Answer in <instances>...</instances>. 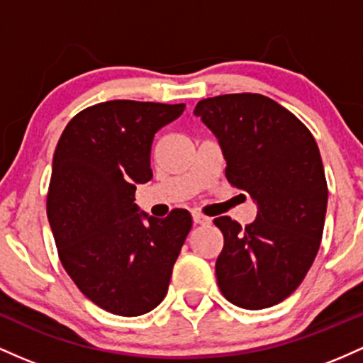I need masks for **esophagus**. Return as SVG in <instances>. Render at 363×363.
Returning <instances> with one entry per match:
<instances>
[{"label":"esophagus","mask_w":363,"mask_h":363,"mask_svg":"<svg viewBox=\"0 0 363 363\" xmlns=\"http://www.w3.org/2000/svg\"><path fill=\"white\" fill-rule=\"evenodd\" d=\"M192 219H194L195 225H202V226L209 225V223H211V219L207 218V216H203V214H201V213H197V211H195V213L192 214Z\"/></svg>","instance_id":"1"}]
</instances>
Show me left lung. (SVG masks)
<instances>
[{"instance_id":"8db88e82","label":"left lung","mask_w":363,"mask_h":363,"mask_svg":"<svg viewBox=\"0 0 363 363\" xmlns=\"http://www.w3.org/2000/svg\"><path fill=\"white\" fill-rule=\"evenodd\" d=\"M194 115L218 137L230 185L257 203L245 228L230 216L214 219L225 236L216 260L219 290L248 311L272 307L300 286L323 238L328 183L315 138L262 94L202 99Z\"/></svg>"}]
</instances>
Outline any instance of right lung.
I'll return each mask as SVG.
<instances>
[{
    "label": "right lung",
    "instance_id": "obj_1",
    "mask_svg": "<svg viewBox=\"0 0 363 363\" xmlns=\"http://www.w3.org/2000/svg\"><path fill=\"white\" fill-rule=\"evenodd\" d=\"M185 104L106 101L75 115L52 157L48 219L65 271L91 302L123 317L162 302L192 228L186 209L138 213V183L152 178L154 135Z\"/></svg>",
    "mask_w": 363,
    "mask_h": 363
}]
</instances>
